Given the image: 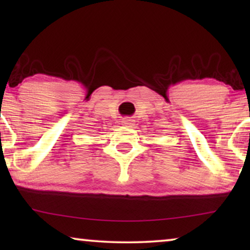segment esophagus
Masks as SVG:
<instances>
[{
	"mask_svg": "<svg viewBox=\"0 0 250 250\" xmlns=\"http://www.w3.org/2000/svg\"><path fill=\"white\" fill-rule=\"evenodd\" d=\"M123 124L128 125V126H133V124H134V121H133V119H131L129 117H126V118H124V121H123Z\"/></svg>",
	"mask_w": 250,
	"mask_h": 250,
	"instance_id": "obj_1",
	"label": "esophagus"
}]
</instances>
